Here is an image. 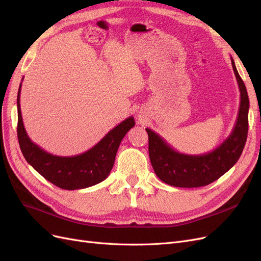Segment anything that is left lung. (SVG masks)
Segmentation results:
<instances>
[{
	"instance_id": "8db88e82",
	"label": "left lung",
	"mask_w": 261,
	"mask_h": 261,
	"mask_svg": "<svg viewBox=\"0 0 261 261\" xmlns=\"http://www.w3.org/2000/svg\"><path fill=\"white\" fill-rule=\"evenodd\" d=\"M231 65L240 90L239 113L230 135L214 150L198 155L180 153L160 135L146 128L150 162L155 175L163 182L179 188L207 186L228 172L239 160L247 138L250 100L232 58Z\"/></svg>"
}]
</instances>
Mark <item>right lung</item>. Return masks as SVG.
Segmentation results:
<instances>
[{
	"label": "right lung",
	"mask_w": 261,
	"mask_h": 261,
	"mask_svg": "<svg viewBox=\"0 0 261 261\" xmlns=\"http://www.w3.org/2000/svg\"><path fill=\"white\" fill-rule=\"evenodd\" d=\"M19 86L18 108V141L27 162L44 179L64 190H79L93 187L103 181L114 165L118 147L124 135L134 127L132 116L113 128L106 137L89 150L71 156H60L47 152L33 143L25 131L20 108Z\"/></svg>",
	"instance_id": "1"
}]
</instances>
